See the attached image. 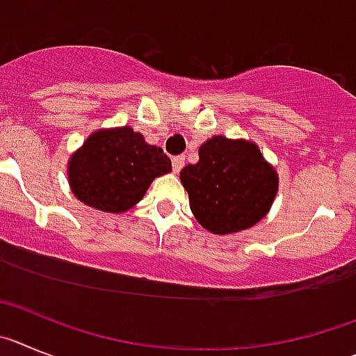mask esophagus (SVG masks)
Here are the masks:
<instances>
[{"label": "esophagus", "mask_w": 356, "mask_h": 356, "mask_svg": "<svg viewBox=\"0 0 356 356\" xmlns=\"http://www.w3.org/2000/svg\"><path fill=\"white\" fill-rule=\"evenodd\" d=\"M182 166H184V156H175V158H172V168H174L175 174L182 170Z\"/></svg>", "instance_id": "obj_1"}]
</instances>
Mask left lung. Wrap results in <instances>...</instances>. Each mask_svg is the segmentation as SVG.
<instances>
[{"instance_id": "left-lung-1", "label": "left lung", "mask_w": 356, "mask_h": 356, "mask_svg": "<svg viewBox=\"0 0 356 356\" xmlns=\"http://www.w3.org/2000/svg\"><path fill=\"white\" fill-rule=\"evenodd\" d=\"M181 182L191 213L213 234L245 230L268 213L278 177L255 143L213 136L198 149V163L186 165Z\"/></svg>"}]
</instances>
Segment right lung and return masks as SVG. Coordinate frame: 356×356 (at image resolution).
<instances>
[{
    "label": "right lung",
    "instance_id": "right-lung-1",
    "mask_svg": "<svg viewBox=\"0 0 356 356\" xmlns=\"http://www.w3.org/2000/svg\"><path fill=\"white\" fill-rule=\"evenodd\" d=\"M172 170L161 147L145 143L131 127L97 131L69 163L72 193L86 206L124 213L140 202L156 177Z\"/></svg>",
    "mask_w": 356,
    "mask_h": 356
}]
</instances>
